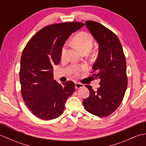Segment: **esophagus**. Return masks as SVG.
Masks as SVG:
<instances>
[{"label":"esophagus","mask_w":146,"mask_h":146,"mask_svg":"<svg viewBox=\"0 0 146 146\" xmlns=\"http://www.w3.org/2000/svg\"><path fill=\"white\" fill-rule=\"evenodd\" d=\"M84 85H83L82 83H76L75 84V88L76 90H78L80 88H83Z\"/></svg>","instance_id":"obj_1"}]
</instances>
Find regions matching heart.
I'll return each mask as SVG.
<instances>
[{"mask_svg": "<svg viewBox=\"0 0 146 146\" xmlns=\"http://www.w3.org/2000/svg\"><path fill=\"white\" fill-rule=\"evenodd\" d=\"M93 42H94V39H93V37L90 34L84 31L80 32L78 34H76L73 39V44L84 52L90 51V49L92 47ZM66 52V46L65 45L61 49V58H63ZM75 73L76 75H78L79 70H77Z\"/></svg>", "mask_w": 146, "mask_h": 146, "instance_id": "1", "label": "heart"}]
</instances>
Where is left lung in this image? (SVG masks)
<instances>
[{
	"instance_id": "left-lung-1",
	"label": "left lung",
	"mask_w": 146,
	"mask_h": 146,
	"mask_svg": "<svg viewBox=\"0 0 146 146\" xmlns=\"http://www.w3.org/2000/svg\"><path fill=\"white\" fill-rule=\"evenodd\" d=\"M85 24L99 45L98 57L91 73L92 76L100 80V86L94 91L86 85L90 96L83 100V104L89 113L107 117L116 110L124 97L128 83L125 57L115 34L97 22L87 21Z\"/></svg>"
}]
</instances>
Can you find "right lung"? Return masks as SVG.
I'll use <instances>...</instances> for the list:
<instances>
[{
  "instance_id": "obj_1",
  "label": "right lung",
  "mask_w": 146,
  "mask_h": 146,
  "mask_svg": "<svg viewBox=\"0 0 146 146\" xmlns=\"http://www.w3.org/2000/svg\"><path fill=\"white\" fill-rule=\"evenodd\" d=\"M84 26L80 22L58 23L43 27L27 43L22 53L19 71L21 94L37 117L52 120L63 113L68 98L75 91L73 82L54 80L52 68L61 60L64 42Z\"/></svg>"
}]
</instances>
